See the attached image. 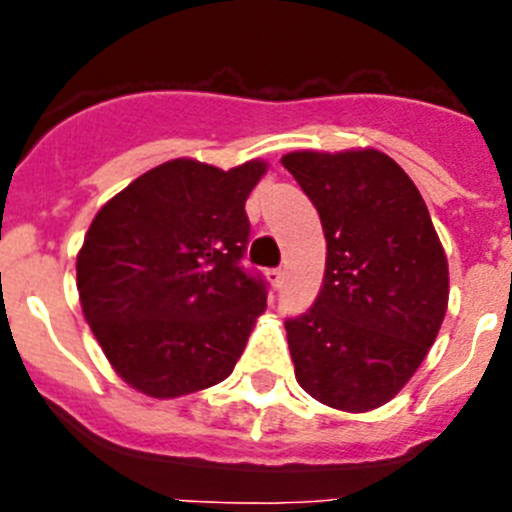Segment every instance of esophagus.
Returning <instances> with one entry per match:
<instances>
[{"instance_id": "esophagus-1", "label": "esophagus", "mask_w": 512, "mask_h": 512, "mask_svg": "<svg viewBox=\"0 0 512 512\" xmlns=\"http://www.w3.org/2000/svg\"><path fill=\"white\" fill-rule=\"evenodd\" d=\"M269 282L271 284H274V287H282V284H284V269H271L269 271Z\"/></svg>"}]
</instances>
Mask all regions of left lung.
I'll return each instance as SVG.
<instances>
[{
    "label": "left lung",
    "instance_id": "obj_1",
    "mask_svg": "<svg viewBox=\"0 0 512 512\" xmlns=\"http://www.w3.org/2000/svg\"><path fill=\"white\" fill-rule=\"evenodd\" d=\"M323 223L325 274L312 307L284 320L297 382L364 413L405 387L449 305V264L418 187L379 151L282 158Z\"/></svg>",
    "mask_w": 512,
    "mask_h": 512
}]
</instances>
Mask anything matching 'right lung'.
I'll return each instance as SVG.
<instances>
[{"label":"right lung","mask_w":512,"mask_h":512,"mask_svg":"<svg viewBox=\"0 0 512 512\" xmlns=\"http://www.w3.org/2000/svg\"><path fill=\"white\" fill-rule=\"evenodd\" d=\"M266 166L223 171L174 158L94 217L76 259L84 318L130 387L179 397L223 382L266 307L243 266L246 200Z\"/></svg>","instance_id":"add662e5"}]
</instances>
